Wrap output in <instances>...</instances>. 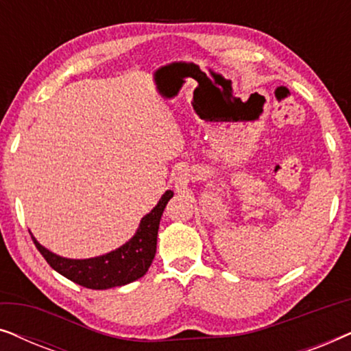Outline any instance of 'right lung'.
Returning a JSON list of instances; mask_svg holds the SVG:
<instances>
[{
  "instance_id": "1",
  "label": "right lung",
  "mask_w": 351,
  "mask_h": 351,
  "mask_svg": "<svg viewBox=\"0 0 351 351\" xmlns=\"http://www.w3.org/2000/svg\"><path fill=\"white\" fill-rule=\"evenodd\" d=\"M174 191L167 190L160 203L141 220L137 232L121 247L93 258H65L47 251L33 238V243L46 262L62 276L88 289H110L124 286L142 278L150 268L156 254V238L160 220L167 201Z\"/></svg>"
}]
</instances>
